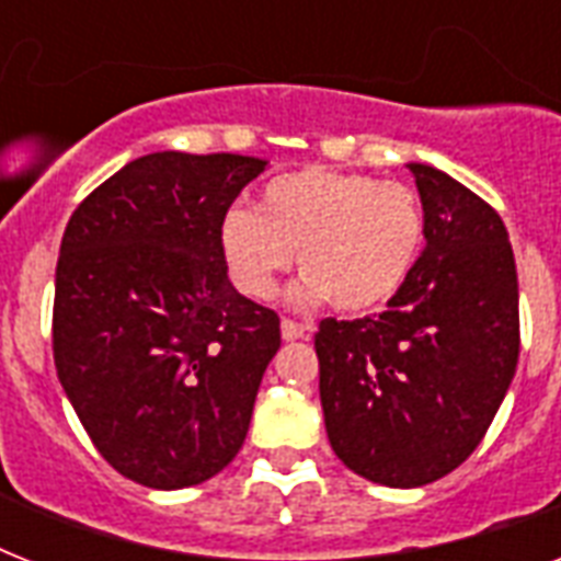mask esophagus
<instances>
[{
  "label": "esophagus",
  "mask_w": 561,
  "mask_h": 561,
  "mask_svg": "<svg viewBox=\"0 0 561 561\" xmlns=\"http://www.w3.org/2000/svg\"><path fill=\"white\" fill-rule=\"evenodd\" d=\"M306 334H308V325L297 323V320H288V317L282 320V341H288V343L302 341Z\"/></svg>",
  "instance_id": "1"
}]
</instances>
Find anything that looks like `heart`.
<instances>
[{"label": "heart", "mask_w": 561, "mask_h": 561, "mask_svg": "<svg viewBox=\"0 0 561 561\" xmlns=\"http://www.w3.org/2000/svg\"><path fill=\"white\" fill-rule=\"evenodd\" d=\"M422 238L413 188L317 165L273 178L259 209L232 206L218 229L220 259L244 297L271 299L299 255L290 306L334 302L346 314L375 311L404 288Z\"/></svg>", "instance_id": "1"}]
</instances>
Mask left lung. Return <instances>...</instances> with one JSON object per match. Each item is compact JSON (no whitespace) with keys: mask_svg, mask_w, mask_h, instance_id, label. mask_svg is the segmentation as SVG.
I'll return each instance as SVG.
<instances>
[{"mask_svg":"<svg viewBox=\"0 0 561 561\" xmlns=\"http://www.w3.org/2000/svg\"><path fill=\"white\" fill-rule=\"evenodd\" d=\"M425 250L387 311L314 337L325 434L343 466L416 489L466 462L518 364V273L504 220L445 171L408 162Z\"/></svg>","mask_w":561,"mask_h":561,"instance_id":"obj_1","label":"left lung"}]
</instances>
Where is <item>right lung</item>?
<instances>
[{
    "label": "right lung",
    "instance_id": "add662e5",
    "mask_svg": "<svg viewBox=\"0 0 561 561\" xmlns=\"http://www.w3.org/2000/svg\"><path fill=\"white\" fill-rule=\"evenodd\" d=\"M264 169L241 153H148L64 232L57 378L101 457L142 486H197L244 445L279 317L232 288L218 229Z\"/></svg>",
    "mask_w": 561,
    "mask_h": 561
}]
</instances>
